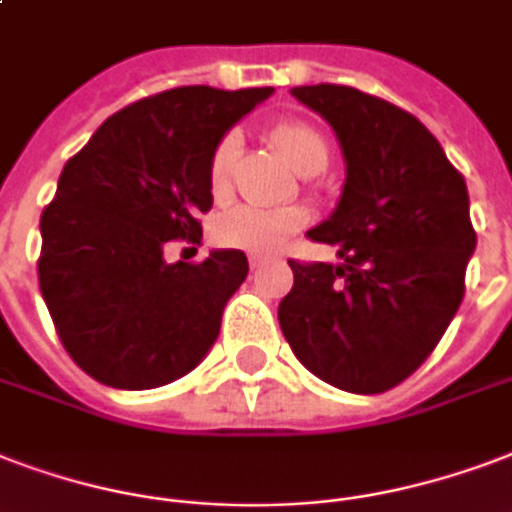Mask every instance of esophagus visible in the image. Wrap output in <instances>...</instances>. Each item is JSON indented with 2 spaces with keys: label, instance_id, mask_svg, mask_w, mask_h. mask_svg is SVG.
<instances>
[{
  "label": "esophagus",
  "instance_id": "obj_1",
  "mask_svg": "<svg viewBox=\"0 0 512 512\" xmlns=\"http://www.w3.org/2000/svg\"><path fill=\"white\" fill-rule=\"evenodd\" d=\"M265 263H268V257H263V255H249V268H252V271H257V268H263Z\"/></svg>",
  "mask_w": 512,
  "mask_h": 512
}]
</instances>
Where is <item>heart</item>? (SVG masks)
<instances>
[{"label": "heart", "instance_id": "obj_1", "mask_svg": "<svg viewBox=\"0 0 512 512\" xmlns=\"http://www.w3.org/2000/svg\"><path fill=\"white\" fill-rule=\"evenodd\" d=\"M273 144L303 177H317L330 163V144L317 126L306 120H287L271 131ZM241 136L230 131L214 147L209 158V190L217 201L230 195L233 166L239 161ZM308 212L303 206H233L212 225V236L220 247L241 249L252 255H268L306 228Z\"/></svg>", "mask_w": 512, "mask_h": 512}]
</instances>
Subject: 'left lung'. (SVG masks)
I'll return each mask as SVG.
<instances>
[{"label": "left lung", "instance_id": "obj_1", "mask_svg": "<svg viewBox=\"0 0 512 512\" xmlns=\"http://www.w3.org/2000/svg\"><path fill=\"white\" fill-rule=\"evenodd\" d=\"M292 96L338 136L346 182L308 239L341 263H295L279 325L303 365L354 395L411 376L451 325L475 252L470 195L419 120L349 85H300Z\"/></svg>", "mask_w": 512, "mask_h": 512}]
</instances>
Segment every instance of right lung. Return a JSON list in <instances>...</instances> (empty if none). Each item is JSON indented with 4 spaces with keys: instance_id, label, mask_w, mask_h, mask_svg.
Here are the masks:
<instances>
[{
    "instance_id": "right-lung-1",
    "label": "right lung",
    "mask_w": 512,
    "mask_h": 512,
    "mask_svg": "<svg viewBox=\"0 0 512 512\" xmlns=\"http://www.w3.org/2000/svg\"><path fill=\"white\" fill-rule=\"evenodd\" d=\"M273 88L185 85L107 117L45 206L39 290L80 368L115 389L171 384L204 360L222 308L247 279L241 249L166 263L171 239L201 241L209 158Z\"/></svg>"
}]
</instances>
